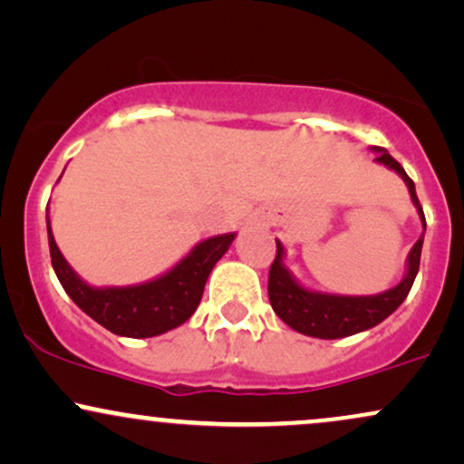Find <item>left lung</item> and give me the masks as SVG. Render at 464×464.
Wrapping results in <instances>:
<instances>
[{"label":"left lung","mask_w":464,"mask_h":464,"mask_svg":"<svg viewBox=\"0 0 464 464\" xmlns=\"http://www.w3.org/2000/svg\"><path fill=\"white\" fill-rule=\"evenodd\" d=\"M372 150L376 153V160L373 161L387 166L389 170L398 172V175L404 179L412 205H415L417 214H420L423 231L420 239L415 242V246L411 248L409 256H406V272L398 285L387 289V292L372 295L326 294L304 287L303 283H298V278L287 270L285 248H283V244L276 239V256L275 264L270 267V278H267L270 304L272 309H275V314L281 317L289 328H294L295 333L306 334V337L342 339L378 326V324L387 320V317L404 303L412 283H415L417 272H420L423 236H426V216H423L420 198H417L415 183H412V179L406 175V170L401 169L398 161L389 155L387 149L372 147Z\"/></svg>","instance_id":"left-lung-1"}]
</instances>
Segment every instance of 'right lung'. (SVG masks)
<instances>
[{
    "instance_id": "obj_1",
    "label": "right lung",
    "mask_w": 464,
    "mask_h": 464,
    "mask_svg": "<svg viewBox=\"0 0 464 464\" xmlns=\"http://www.w3.org/2000/svg\"><path fill=\"white\" fill-rule=\"evenodd\" d=\"M237 233L203 239L164 275L138 285L94 287L72 270L52 233L47 208V237L52 266L60 285L86 315L119 337H158L192 317L203 298L209 272L222 259Z\"/></svg>"
}]
</instances>
